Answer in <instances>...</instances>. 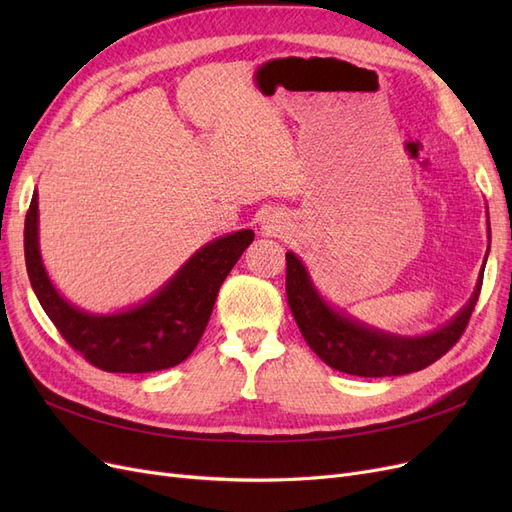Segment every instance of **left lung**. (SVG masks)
Instances as JSON below:
<instances>
[{"mask_svg":"<svg viewBox=\"0 0 512 512\" xmlns=\"http://www.w3.org/2000/svg\"><path fill=\"white\" fill-rule=\"evenodd\" d=\"M483 273L485 265L480 269L470 301L451 322L418 337L371 329L344 312H337L320 297L305 265L292 252L286 254V297L305 342L329 367L363 378L404 376L436 363L459 342L476 307Z\"/></svg>","mask_w":512,"mask_h":512,"instance_id":"obj_1","label":"left lung"}]
</instances>
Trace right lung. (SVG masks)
Listing matches in <instances>:
<instances>
[{"label":"right lung","instance_id":"1","mask_svg":"<svg viewBox=\"0 0 512 512\" xmlns=\"http://www.w3.org/2000/svg\"><path fill=\"white\" fill-rule=\"evenodd\" d=\"M252 241L250 228L215 239L145 303L98 316L68 303L46 275L38 243V192L25 215V265L42 309L85 361L113 374H147L188 359L207 329L220 286Z\"/></svg>","mask_w":512,"mask_h":512}]
</instances>
